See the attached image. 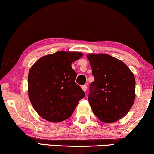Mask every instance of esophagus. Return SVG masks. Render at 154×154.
I'll list each match as a JSON object with an SVG mask.
<instances>
[{"label": "esophagus", "mask_w": 154, "mask_h": 154, "mask_svg": "<svg viewBox=\"0 0 154 154\" xmlns=\"http://www.w3.org/2000/svg\"><path fill=\"white\" fill-rule=\"evenodd\" d=\"M82 89L85 92L87 91V85H82Z\"/></svg>", "instance_id": "1"}]
</instances>
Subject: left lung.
<instances>
[{"mask_svg": "<svg viewBox=\"0 0 154 154\" xmlns=\"http://www.w3.org/2000/svg\"><path fill=\"white\" fill-rule=\"evenodd\" d=\"M94 81L88 100L100 121L112 123L125 116L133 105L135 79L126 64L108 54H89Z\"/></svg>", "mask_w": 154, "mask_h": 154, "instance_id": "obj_1", "label": "left lung"}]
</instances>
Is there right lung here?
I'll return each mask as SVG.
<instances>
[{
	"mask_svg": "<svg viewBox=\"0 0 154 154\" xmlns=\"http://www.w3.org/2000/svg\"><path fill=\"white\" fill-rule=\"evenodd\" d=\"M82 56L79 52L59 51L40 58L32 66L28 75L29 100L43 119L53 122L68 119L85 97L71 66Z\"/></svg>",
	"mask_w": 154,
	"mask_h": 154,
	"instance_id": "1",
	"label": "right lung"
}]
</instances>
